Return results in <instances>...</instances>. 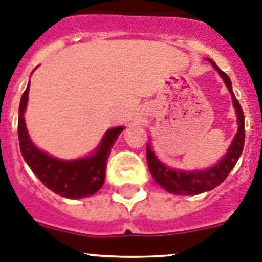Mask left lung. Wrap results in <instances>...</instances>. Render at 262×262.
Returning <instances> with one entry per match:
<instances>
[{"label": "left lung", "instance_id": "obj_1", "mask_svg": "<svg viewBox=\"0 0 262 262\" xmlns=\"http://www.w3.org/2000/svg\"><path fill=\"white\" fill-rule=\"evenodd\" d=\"M211 64L214 69L220 72L227 89L230 90L231 97H233V103L237 110L238 116V132L235 135L233 144L230 145L227 153L223 156L222 160L216 165L211 167L207 171H196V172H184V171H175L171 168L165 167L157 160V157L153 155L150 150V146H146V160H148V167L152 173L153 179L156 180L157 184H160L163 188L168 192L176 193V195H198V193L206 192L216 186H220L223 180L226 179L227 175L237 164L238 159L241 156L244 144H245V118H244V112L237 101L233 89H231V80L227 76L226 72H223L218 66L212 60Z\"/></svg>", "mask_w": 262, "mask_h": 262}]
</instances>
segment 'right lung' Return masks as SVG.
<instances>
[{
    "label": "right lung",
    "instance_id": "obj_1",
    "mask_svg": "<svg viewBox=\"0 0 262 262\" xmlns=\"http://www.w3.org/2000/svg\"><path fill=\"white\" fill-rule=\"evenodd\" d=\"M28 91L29 84L21 97L18 109V141L21 155L33 173L47 188L70 199L90 196L101 190L105 183L107 157L112 146L114 145L118 135L124 130V127H114L107 130L102 144L93 156L74 161L57 160L37 149L28 136L24 120Z\"/></svg>",
    "mask_w": 262,
    "mask_h": 262
}]
</instances>
